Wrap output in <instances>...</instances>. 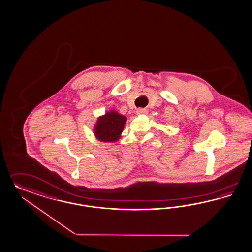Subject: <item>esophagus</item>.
Wrapping results in <instances>:
<instances>
[{
  "label": "esophagus",
  "mask_w": 252,
  "mask_h": 252,
  "mask_svg": "<svg viewBox=\"0 0 252 252\" xmlns=\"http://www.w3.org/2000/svg\"><path fill=\"white\" fill-rule=\"evenodd\" d=\"M137 115H144V114H147V110L145 109H138L137 110Z\"/></svg>",
  "instance_id": "1"
}]
</instances>
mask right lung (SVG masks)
I'll return each mask as SVG.
<instances>
[{"mask_svg": "<svg viewBox=\"0 0 252 252\" xmlns=\"http://www.w3.org/2000/svg\"><path fill=\"white\" fill-rule=\"evenodd\" d=\"M126 117L116 111L110 112L99 116L94 126L95 139L102 142H115L121 137Z\"/></svg>", "mask_w": 252, "mask_h": 252, "instance_id": "1", "label": "right lung"}]
</instances>
